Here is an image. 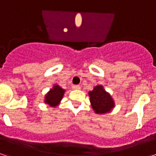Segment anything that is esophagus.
I'll list each match as a JSON object with an SVG mask.
<instances>
[{
	"mask_svg": "<svg viewBox=\"0 0 156 156\" xmlns=\"http://www.w3.org/2000/svg\"><path fill=\"white\" fill-rule=\"evenodd\" d=\"M73 89H80V86L79 85H73Z\"/></svg>",
	"mask_w": 156,
	"mask_h": 156,
	"instance_id": "esophagus-1",
	"label": "esophagus"
}]
</instances>
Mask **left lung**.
<instances>
[{
    "label": "left lung",
    "mask_w": 156,
    "mask_h": 156,
    "mask_svg": "<svg viewBox=\"0 0 156 156\" xmlns=\"http://www.w3.org/2000/svg\"><path fill=\"white\" fill-rule=\"evenodd\" d=\"M90 103L96 114L103 115L111 111L115 107V103L110 94L105 91L103 86L98 85L88 93Z\"/></svg>",
    "instance_id": "left-lung-1"
}]
</instances>
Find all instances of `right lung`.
I'll use <instances>...</instances> for the list:
<instances>
[{"instance_id": "right-lung-1", "label": "right lung", "mask_w": 156, "mask_h": 156, "mask_svg": "<svg viewBox=\"0 0 156 156\" xmlns=\"http://www.w3.org/2000/svg\"><path fill=\"white\" fill-rule=\"evenodd\" d=\"M64 89H62L58 85H54L53 88L45 96V103L49 105L51 107H56L60 103L64 94Z\"/></svg>"}]
</instances>
